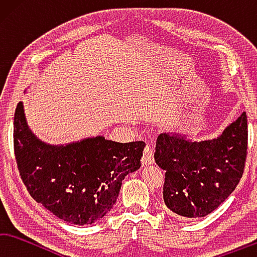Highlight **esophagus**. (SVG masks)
<instances>
[{"label": "esophagus", "mask_w": 257, "mask_h": 257, "mask_svg": "<svg viewBox=\"0 0 257 257\" xmlns=\"http://www.w3.org/2000/svg\"><path fill=\"white\" fill-rule=\"evenodd\" d=\"M154 150L150 145H147L145 148V151H143V157H142V164L143 165H151L154 163Z\"/></svg>", "instance_id": "obj_1"}]
</instances>
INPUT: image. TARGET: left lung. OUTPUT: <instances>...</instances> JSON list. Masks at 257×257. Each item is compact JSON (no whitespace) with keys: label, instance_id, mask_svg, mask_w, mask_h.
Listing matches in <instances>:
<instances>
[{"label":"left lung","instance_id":"1","mask_svg":"<svg viewBox=\"0 0 257 257\" xmlns=\"http://www.w3.org/2000/svg\"><path fill=\"white\" fill-rule=\"evenodd\" d=\"M247 140L246 112L213 140L192 142L179 134H159L155 160L166 170V206L186 218H202L213 212L240 181Z\"/></svg>","mask_w":257,"mask_h":257}]
</instances>
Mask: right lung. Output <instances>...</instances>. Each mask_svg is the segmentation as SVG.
I'll return each mask as SVG.
<instances>
[{"mask_svg": "<svg viewBox=\"0 0 257 257\" xmlns=\"http://www.w3.org/2000/svg\"><path fill=\"white\" fill-rule=\"evenodd\" d=\"M13 146L31 197L57 218L84 226L110 211L126 175L141 167L146 143L97 137L65 147L48 146L30 132L20 101L13 121Z\"/></svg>", "mask_w": 257, "mask_h": 257, "instance_id": "add662e5", "label": "right lung"}]
</instances>
